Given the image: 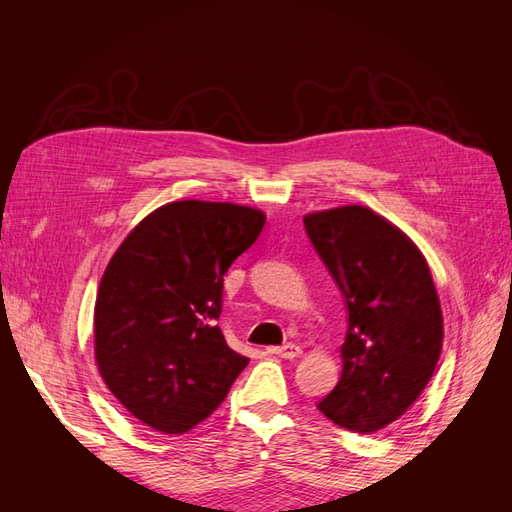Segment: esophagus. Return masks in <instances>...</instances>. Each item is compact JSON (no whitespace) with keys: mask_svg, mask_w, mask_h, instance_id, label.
<instances>
[{"mask_svg":"<svg viewBox=\"0 0 512 512\" xmlns=\"http://www.w3.org/2000/svg\"><path fill=\"white\" fill-rule=\"evenodd\" d=\"M271 354L282 356V359H297L301 354V348L294 346V344H284V346H277V348H269Z\"/></svg>","mask_w":512,"mask_h":512,"instance_id":"34e87169","label":"esophagus"}]
</instances>
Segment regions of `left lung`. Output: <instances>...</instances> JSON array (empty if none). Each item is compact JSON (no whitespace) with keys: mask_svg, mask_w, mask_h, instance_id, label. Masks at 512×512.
I'll list each match as a JSON object with an SVG mask.
<instances>
[{"mask_svg":"<svg viewBox=\"0 0 512 512\" xmlns=\"http://www.w3.org/2000/svg\"><path fill=\"white\" fill-rule=\"evenodd\" d=\"M303 224L348 309L342 378L318 410L344 429L378 431L414 404L440 359L431 271L404 232L367 207L309 213Z\"/></svg>","mask_w":512,"mask_h":512,"instance_id":"8db88e82","label":"left lung"}]
</instances>
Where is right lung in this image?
<instances>
[{
    "label": "right lung",
    "instance_id": "right-lung-1",
    "mask_svg": "<svg viewBox=\"0 0 512 512\" xmlns=\"http://www.w3.org/2000/svg\"><path fill=\"white\" fill-rule=\"evenodd\" d=\"M265 213L179 200L138 224L102 275L94 337L111 393L145 425L185 433L218 408L250 363L228 348L218 318L224 275Z\"/></svg>",
    "mask_w": 512,
    "mask_h": 512
}]
</instances>
